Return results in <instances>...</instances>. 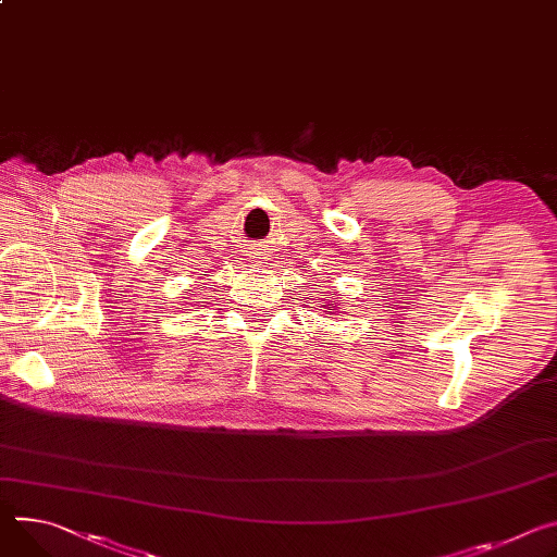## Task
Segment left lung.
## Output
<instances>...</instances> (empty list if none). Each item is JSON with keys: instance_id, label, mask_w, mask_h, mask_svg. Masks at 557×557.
I'll list each match as a JSON object with an SVG mask.
<instances>
[{"instance_id": "1", "label": "left lung", "mask_w": 557, "mask_h": 557, "mask_svg": "<svg viewBox=\"0 0 557 557\" xmlns=\"http://www.w3.org/2000/svg\"><path fill=\"white\" fill-rule=\"evenodd\" d=\"M329 311H333V309H329Z\"/></svg>"}]
</instances>
